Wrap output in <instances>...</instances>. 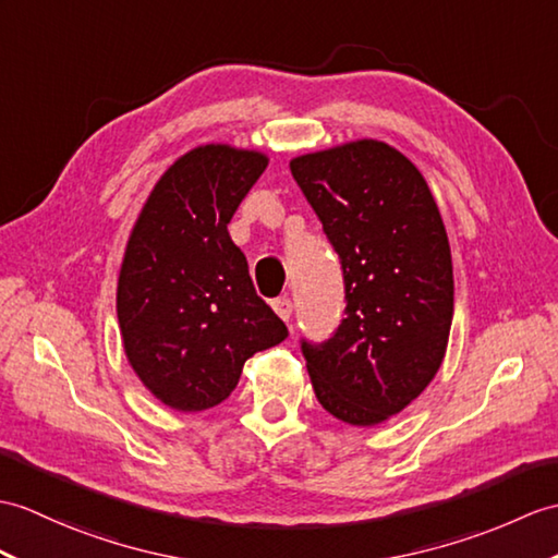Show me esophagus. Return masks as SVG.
<instances>
[{
  "mask_svg": "<svg viewBox=\"0 0 558 558\" xmlns=\"http://www.w3.org/2000/svg\"><path fill=\"white\" fill-rule=\"evenodd\" d=\"M274 311L282 320H290V316H292V302L288 300V296H278V300H274Z\"/></svg>",
  "mask_w": 558,
  "mask_h": 558,
  "instance_id": "1",
  "label": "esophagus"
}]
</instances>
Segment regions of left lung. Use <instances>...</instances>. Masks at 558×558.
I'll return each mask as SVG.
<instances>
[{
  "instance_id": "8db88e82",
  "label": "left lung",
  "mask_w": 558,
  "mask_h": 558,
  "mask_svg": "<svg viewBox=\"0 0 558 558\" xmlns=\"http://www.w3.org/2000/svg\"><path fill=\"white\" fill-rule=\"evenodd\" d=\"M290 171L342 258L347 308L326 344L302 342L316 399L371 427L442 366L454 316L447 230L423 173L380 140L302 154Z\"/></svg>"
}]
</instances>
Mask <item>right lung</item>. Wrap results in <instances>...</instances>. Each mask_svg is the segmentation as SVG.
Listing matches in <instances>:
<instances>
[{"label":"right lung","instance_id":"obj_1","mask_svg":"<svg viewBox=\"0 0 558 558\" xmlns=\"http://www.w3.org/2000/svg\"><path fill=\"white\" fill-rule=\"evenodd\" d=\"M266 166L264 151L226 142L190 149L157 180L128 238L116 288L123 352L173 411L220 404L244 361L288 338L228 232Z\"/></svg>","mask_w":558,"mask_h":558}]
</instances>
